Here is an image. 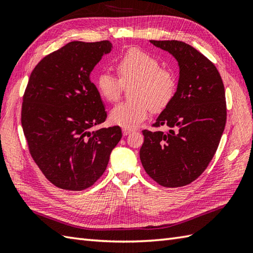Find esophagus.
<instances>
[{
  "instance_id": "obj_1",
  "label": "esophagus",
  "mask_w": 253,
  "mask_h": 253,
  "mask_svg": "<svg viewBox=\"0 0 253 253\" xmlns=\"http://www.w3.org/2000/svg\"><path fill=\"white\" fill-rule=\"evenodd\" d=\"M131 132H132V130H131V129H126V128H124V129H123V135H124V136H128V135H130Z\"/></svg>"
}]
</instances>
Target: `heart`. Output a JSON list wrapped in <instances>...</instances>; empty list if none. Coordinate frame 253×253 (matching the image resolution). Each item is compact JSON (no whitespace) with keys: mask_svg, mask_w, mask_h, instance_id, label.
Segmentation results:
<instances>
[{"mask_svg":"<svg viewBox=\"0 0 253 253\" xmlns=\"http://www.w3.org/2000/svg\"><path fill=\"white\" fill-rule=\"evenodd\" d=\"M120 78L103 72L96 78V88L102 98L115 102L124 87H130L132 101L113 107L110 120L126 129H133L148 117L150 110L160 112L173 101L177 82L173 72L161 67V63L149 53L138 49L127 51L116 62Z\"/></svg>","mask_w":253,"mask_h":253,"instance_id":"b5f03b06","label":"heart"}]
</instances>
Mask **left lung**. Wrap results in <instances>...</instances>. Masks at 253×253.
Listing matches in <instances>:
<instances>
[{
	"label": "left lung",
	"mask_w": 253,
	"mask_h": 253,
	"mask_svg": "<svg viewBox=\"0 0 253 253\" xmlns=\"http://www.w3.org/2000/svg\"><path fill=\"white\" fill-rule=\"evenodd\" d=\"M150 42L173 55L179 78L173 101L154 124L166 125L169 131H142L140 161L159 185L186 186L216 152L226 124L224 84L214 64L193 46L177 40Z\"/></svg>",
	"instance_id": "left-lung-1"
}]
</instances>
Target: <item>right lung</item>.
<instances>
[{
  "instance_id": "right-lung-1",
  "label": "right lung",
  "mask_w": 253,
  "mask_h": 253,
  "mask_svg": "<svg viewBox=\"0 0 253 253\" xmlns=\"http://www.w3.org/2000/svg\"><path fill=\"white\" fill-rule=\"evenodd\" d=\"M110 41H73L38 63L27 85L21 125L30 154L53 185L65 190L92 186L122 139L118 126L90 128L106 118L90 75Z\"/></svg>"
}]
</instances>
